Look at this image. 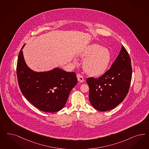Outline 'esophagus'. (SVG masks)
<instances>
[{
  "label": "esophagus",
  "instance_id": "1",
  "mask_svg": "<svg viewBox=\"0 0 149 149\" xmlns=\"http://www.w3.org/2000/svg\"><path fill=\"white\" fill-rule=\"evenodd\" d=\"M77 79H78V81L81 83L84 82V78L82 76V75L81 74H77Z\"/></svg>",
  "mask_w": 149,
  "mask_h": 149
}]
</instances>
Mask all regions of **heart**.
Here are the masks:
<instances>
[{
  "mask_svg": "<svg viewBox=\"0 0 149 149\" xmlns=\"http://www.w3.org/2000/svg\"><path fill=\"white\" fill-rule=\"evenodd\" d=\"M79 55L84 58L83 62L84 71L92 77L103 75L108 70L111 61L110 50L97 44H91L87 46Z\"/></svg>",
  "mask_w": 149,
  "mask_h": 149,
  "instance_id": "obj_1",
  "label": "heart"
}]
</instances>
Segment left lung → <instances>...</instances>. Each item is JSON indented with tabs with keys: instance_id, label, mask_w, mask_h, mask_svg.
<instances>
[{
	"instance_id": "8db88e82",
	"label": "left lung",
	"mask_w": 149,
	"mask_h": 149,
	"mask_svg": "<svg viewBox=\"0 0 149 149\" xmlns=\"http://www.w3.org/2000/svg\"><path fill=\"white\" fill-rule=\"evenodd\" d=\"M132 68L129 54L122 45L110 68L98 78H88L89 99L99 111L113 109L127 96L132 79Z\"/></svg>"
}]
</instances>
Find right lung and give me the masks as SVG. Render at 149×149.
<instances>
[{"instance_id":"obj_1","label":"right lung","mask_w":149,"mask_h":149,"mask_svg":"<svg viewBox=\"0 0 149 149\" xmlns=\"http://www.w3.org/2000/svg\"><path fill=\"white\" fill-rule=\"evenodd\" d=\"M18 56L17 76L19 89L24 96L40 111L55 112L65 105L70 93L77 83L74 72H68L58 67L36 72L24 61L22 49Z\"/></svg>"}]
</instances>
